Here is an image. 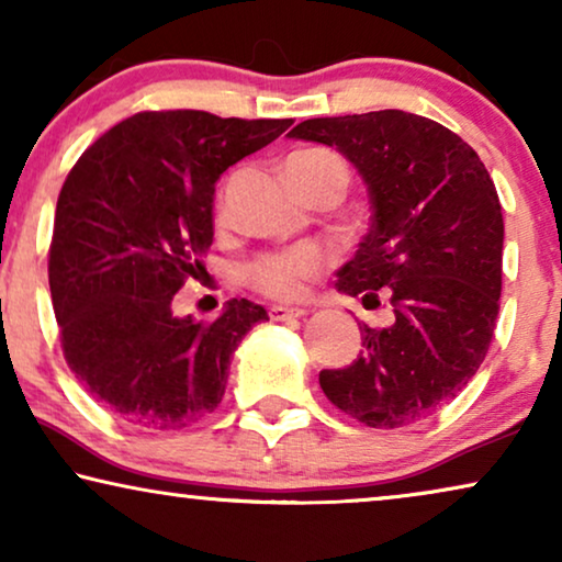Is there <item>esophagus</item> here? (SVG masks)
I'll return each instance as SVG.
<instances>
[{
  "label": "esophagus",
  "mask_w": 562,
  "mask_h": 562,
  "mask_svg": "<svg viewBox=\"0 0 562 562\" xmlns=\"http://www.w3.org/2000/svg\"><path fill=\"white\" fill-rule=\"evenodd\" d=\"M304 310H296V306H271L268 310V317H271V322H286V319H299L304 317Z\"/></svg>",
  "instance_id": "esophagus-1"
}]
</instances>
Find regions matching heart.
Listing matches in <instances>:
<instances>
[{
  "label": "heart",
  "instance_id": "heart-1",
  "mask_svg": "<svg viewBox=\"0 0 562 562\" xmlns=\"http://www.w3.org/2000/svg\"><path fill=\"white\" fill-rule=\"evenodd\" d=\"M286 173L296 189L319 179H337L342 189L348 183V168H345L340 156L325 148L296 150L286 160ZM214 220H217V225L227 222L225 199L217 202ZM327 266L329 258L325 250L314 248V245H299V248L266 252V256L256 258L245 271V279L260 296L273 299V302H299L310 294V286L325 273Z\"/></svg>",
  "mask_w": 562,
  "mask_h": 562
}]
</instances>
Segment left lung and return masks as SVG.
<instances>
[{"instance_id": "obj_1", "label": "left lung", "mask_w": 562, "mask_h": 562, "mask_svg": "<svg viewBox=\"0 0 562 562\" xmlns=\"http://www.w3.org/2000/svg\"><path fill=\"white\" fill-rule=\"evenodd\" d=\"M335 145L371 191L373 222L337 289L389 306L348 368L319 373L337 409L396 429L456 398L486 358L502 296L504 217L479 153L402 110L304 120L289 133Z\"/></svg>"}]
</instances>
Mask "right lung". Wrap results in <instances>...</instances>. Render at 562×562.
Masks as SVG:
<instances>
[{
	"mask_svg": "<svg viewBox=\"0 0 562 562\" xmlns=\"http://www.w3.org/2000/svg\"><path fill=\"white\" fill-rule=\"evenodd\" d=\"M291 122L137 112L68 171L48 250L60 350L81 386L130 425L173 432L212 414L229 356L268 319L248 299L212 322L179 319L171 299L204 268L214 181Z\"/></svg>",
	"mask_w": 562,
	"mask_h": 562,
	"instance_id": "1",
	"label": "right lung"
}]
</instances>
